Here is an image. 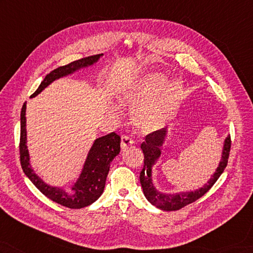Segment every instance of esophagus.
<instances>
[{"label":"esophagus","mask_w":253,"mask_h":253,"mask_svg":"<svg viewBox=\"0 0 253 253\" xmlns=\"http://www.w3.org/2000/svg\"><path fill=\"white\" fill-rule=\"evenodd\" d=\"M133 143H134V141H133V139H132L131 137H129V136H122L121 146H122V149H123V150L127 149L128 146L132 145Z\"/></svg>","instance_id":"obj_1"}]
</instances>
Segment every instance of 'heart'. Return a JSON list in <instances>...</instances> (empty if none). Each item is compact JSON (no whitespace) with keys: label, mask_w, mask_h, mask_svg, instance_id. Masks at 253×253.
Returning a JSON list of instances; mask_svg holds the SVG:
<instances>
[{"label":"heart","mask_w":253,"mask_h":253,"mask_svg":"<svg viewBox=\"0 0 253 253\" xmlns=\"http://www.w3.org/2000/svg\"><path fill=\"white\" fill-rule=\"evenodd\" d=\"M167 81L166 75L152 73L134 82L123 92V101L130 105L148 99L133 111V122L141 131L149 132L162 127L178 103L182 91L180 82H173L160 96L149 99L163 89Z\"/></svg>","instance_id":"heart-1"}]
</instances>
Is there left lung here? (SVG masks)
Returning a JSON list of instances; mask_svg holds the SVG:
<instances>
[{"instance_id":"left-lung-1","label":"left lung","mask_w":253,"mask_h":253,"mask_svg":"<svg viewBox=\"0 0 253 253\" xmlns=\"http://www.w3.org/2000/svg\"><path fill=\"white\" fill-rule=\"evenodd\" d=\"M166 128L160 129L151 132L145 136V140L141 143V150L144 155V165L142 170L140 172V182L142 185L143 193L148 201L154 205L155 207L166 211H174L183 208L187 205H190L197 201L198 198L204 196L213 184L220 178L222 172L224 171L225 167L227 166L228 156H230L231 151V137L228 136L225 139L224 149H223L222 161L220 162L219 167L216 168L215 173L212 175V178L209 180L206 185H204L202 189L196 190L190 193H179V194H163L155 190L152 182V167L155 165L158 158L161 156V146L164 142V139L166 136Z\"/></svg>"}]
</instances>
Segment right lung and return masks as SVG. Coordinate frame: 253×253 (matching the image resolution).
<instances>
[{"mask_svg":"<svg viewBox=\"0 0 253 253\" xmlns=\"http://www.w3.org/2000/svg\"><path fill=\"white\" fill-rule=\"evenodd\" d=\"M100 56H102V54L81 58L79 60L55 69L54 71H51L45 76V79L35 92L32 93L31 97L39 95L51 82L61 78V76L70 74L75 70L96 62ZM120 151L121 137L117 133L111 132L107 136L98 138L93 143L89 153H88L83 171H82L78 182L72 187V192H66L62 189H59V187L47 185L33 172V170L30 167V163H29L26 131V103H23L22 105L20 113L19 142L20 164L22 170L41 193L51 199L52 202L61 205V206L71 209H81L89 206L90 204L96 202L104 190L105 181H107L110 170V164L114 160V157L120 153Z\"/></svg>","mask_w":253,"mask_h":253,"instance_id":"right-lung-1","label":"right lung"}]
</instances>
